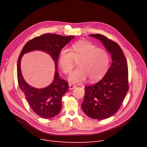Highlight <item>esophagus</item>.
<instances>
[{"label":"esophagus","instance_id":"1","mask_svg":"<svg viewBox=\"0 0 147 147\" xmlns=\"http://www.w3.org/2000/svg\"><path fill=\"white\" fill-rule=\"evenodd\" d=\"M76 88V86L74 85V84H69V89L73 90V89H75Z\"/></svg>","mask_w":147,"mask_h":147}]
</instances>
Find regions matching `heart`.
<instances>
[{
  "mask_svg": "<svg viewBox=\"0 0 147 147\" xmlns=\"http://www.w3.org/2000/svg\"><path fill=\"white\" fill-rule=\"evenodd\" d=\"M78 61L77 68L69 77L72 83H82L87 78L91 82L96 81L105 74L110 64V57L102 48L87 40H80L71 46V51L63 49L58 57L61 70L65 74L70 73Z\"/></svg>",
  "mask_w": 147,
  "mask_h": 147,
  "instance_id": "1",
  "label": "heart"
}]
</instances>
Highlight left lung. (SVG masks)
Listing matches in <instances>:
<instances>
[{"instance_id":"8db88e82","label":"left lung","mask_w":147,"mask_h":147,"mask_svg":"<svg viewBox=\"0 0 147 147\" xmlns=\"http://www.w3.org/2000/svg\"><path fill=\"white\" fill-rule=\"evenodd\" d=\"M101 40L112 57L111 65L104 78L94 85L84 87L82 109L89 117L103 120L119 110L129 89L127 60L120 46L100 34H89Z\"/></svg>"}]
</instances>
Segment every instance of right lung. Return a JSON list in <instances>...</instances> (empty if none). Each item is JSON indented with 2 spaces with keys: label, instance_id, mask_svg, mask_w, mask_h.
<instances>
[{
  "label": "right lung",
  "instance_id": "obj_1",
  "mask_svg": "<svg viewBox=\"0 0 147 147\" xmlns=\"http://www.w3.org/2000/svg\"><path fill=\"white\" fill-rule=\"evenodd\" d=\"M74 36H64L57 34L46 33L34 37L23 47L17 62V79L18 86L24 92L26 99L32 110L43 119H51L60 112L61 99L68 89V83L59 78L57 72V61L61 49L70 41ZM34 50H40L49 53L56 64V71L53 83L48 87L36 89L30 87L23 79L20 63L23 54Z\"/></svg>",
  "mask_w": 147,
  "mask_h": 147
}]
</instances>
